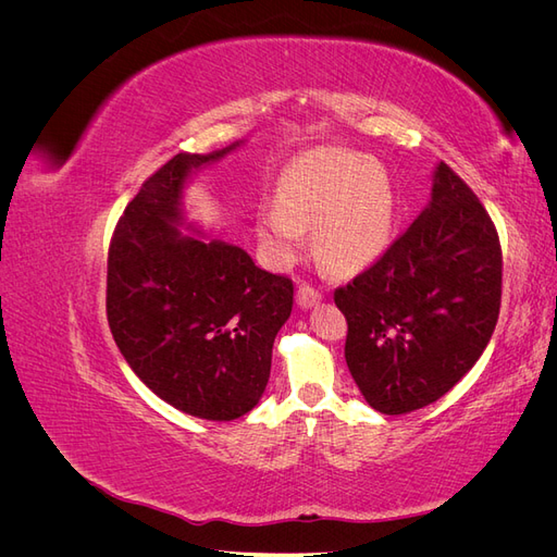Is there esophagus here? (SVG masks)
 <instances>
[{
  "label": "esophagus",
  "mask_w": 557,
  "mask_h": 557,
  "mask_svg": "<svg viewBox=\"0 0 557 557\" xmlns=\"http://www.w3.org/2000/svg\"><path fill=\"white\" fill-rule=\"evenodd\" d=\"M320 299H323V293L313 288V285H309V283H301L297 288V305L301 309H311L313 305H318Z\"/></svg>",
  "instance_id": "obj_1"
}]
</instances>
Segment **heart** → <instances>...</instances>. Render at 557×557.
Instances as JSON below:
<instances>
[{"instance_id":"b5f03b06","label":"heart","mask_w":557,"mask_h":557,"mask_svg":"<svg viewBox=\"0 0 557 557\" xmlns=\"http://www.w3.org/2000/svg\"><path fill=\"white\" fill-rule=\"evenodd\" d=\"M395 197L379 166L350 150L318 148L278 178L276 209L260 213L262 239L281 260L299 256L313 230L315 256L334 274L374 262L391 239Z\"/></svg>"}]
</instances>
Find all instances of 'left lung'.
<instances>
[{"label": "left lung", "instance_id": "obj_1", "mask_svg": "<svg viewBox=\"0 0 557 557\" xmlns=\"http://www.w3.org/2000/svg\"><path fill=\"white\" fill-rule=\"evenodd\" d=\"M346 364L369 407L399 416L446 395L495 332L502 246L493 218L446 162L432 201L383 256L334 290Z\"/></svg>", "mask_w": 557, "mask_h": 557}]
</instances>
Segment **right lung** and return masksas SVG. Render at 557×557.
Masks as SVG:
<instances>
[{"mask_svg": "<svg viewBox=\"0 0 557 557\" xmlns=\"http://www.w3.org/2000/svg\"><path fill=\"white\" fill-rule=\"evenodd\" d=\"M178 153L150 174L109 244L107 318L123 358L178 411L234 420L260 401L272 346L293 311V281L246 250L181 234V190L199 164Z\"/></svg>", "mask_w": 557, "mask_h": 557, "instance_id": "obj_1", "label": "right lung"}]
</instances>
